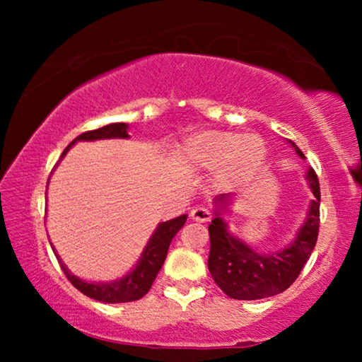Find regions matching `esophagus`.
<instances>
[{"label": "esophagus", "mask_w": 362, "mask_h": 362, "mask_svg": "<svg viewBox=\"0 0 362 362\" xmlns=\"http://www.w3.org/2000/svg\"><path fill=\"white\" fill-rule=\"evenodd\" d=\"M189 216H192V218L194 220V222H199V223H206V222H209L211 220V212L206 209V207H196V209H193L192 211V214H189Z\"/></svg>", "instance_id": "esophagus-1"}]
</instances>
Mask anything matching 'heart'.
Segmentation results:
<instances>
[{
    "label": "heart",
    "instance_id": "obj_1",
    "mask_svg": "<svg viewBox=\"0 0 362 362\" xmlns=\"http://www.w3.org/2000/svg\"><path fill=\"white\" fill-rule=\"evenodd\" d=\"M265 155V142L255 134L203 131L192 134L182 145V156L188 164L204 170L217 169V179L228 185L250 179Z\"/></svg>",
    "mask_w": 362,
    "mask_h": 362
}]
</instances>
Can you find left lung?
<instances>
[{
	"label": "left lung",
	"instance_id": "1",
	"mask_svg": "<svg viewBox=\"0 0 362 362\" xmlns=\"http://www.w3.org/2000/svg\"><path fill=\"white\" fill-rule=\"evenodd\" d=\"M289 144L297 155L305 159L298 146ZM306 182L315 198L293 240L276 252H259L241 238L231 235L222 211L231 204L230 194L214 198L216 217L209 225L211 250L207 267L216 284L226 296L236 300H259L284 292L308 262L316 246L320 231V182L313 169L306 170Z\"/></svg>",
	"mask_w": 362,
	"mask_h": 362
}]
</instances>
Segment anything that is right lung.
<instances>
[{"mask_svg": "<svg viewBox=\"0 0 362 362\" xmlns=\"http://www.w3.org/2000/svg\"><path fill=\"white\" fill-rule=\"evenodd\" d=\"M127 129H129V126H127L126 122H112V124L103 126L100 129L84 132L66 146L60 159L66 155V151H69L76 142H93V140L105 139H129ZM187 217V214H183L180 217H175L173 220H168V222L159 223L156 226V230L153 231L148 243H146L137 265L122 278L110 281V283H88V281L75 276V274L65 267V263L60 260V257L57 255L52 244L51 247L54 250V254H56L57 260L60 262V267H62L66 278H69L70 283L75 286L79 292H83L84 296L94 298L97 302L105 303L134 302V300L142 298L145 293L150 291L153 281L158 276L159 269H161L164 260H166L169 244L177 233H179L182 226L185 225Z\"/></svg>", "mask_w": 362, "mask_h": 362, "instance_id": "obj_1", "label": "right lung"}]
</instances>
